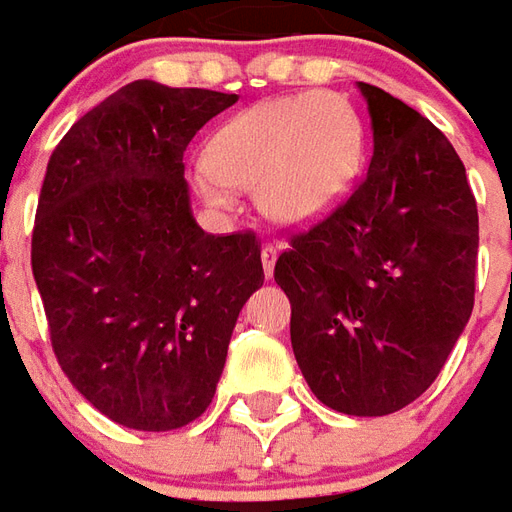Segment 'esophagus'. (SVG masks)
Masks as SVG:
<instances>
[{
    "mask_svg": "<svg viewBox=\"0 0 512 512\" xmlns=\"http://www.w3.org/2000/svg\"><path fill=\"white\" fill-rule=\"evenodd\" d=\"M260 260H263V271H266V277H271V274H274V266H277V249H274V246H263Z\"/></svg>",
    "mask_w": 512,
    "mask_h": 512,
    "instance_id": "esophagus-1",
    "label": "esophagus"
}]
</instances>
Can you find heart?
Wrapping results in <instances>:
<instances>
[{
    "mask_svg": "<svg viewBox=\"0 0 512 512\" xmlns=\"http://www.w3.org/2000/svg\"><path fill=\"white\" fill-rule=\"evenodd\" d=\"M365 164V126L343 95L271 98L230 117L194 164V186L230 211L235 186L255 189L271 222L307 227L351 194Z\"/></svg>",
    "mask_w": 512,
    "mask_h": 512,
    "instance_id": "obj_1",
    "label": "heart"
}]
</instances>
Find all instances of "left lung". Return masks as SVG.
<instances>
[{"label":"left lung","instance_id":"obj_1","mask_svg":"<svg viewBox=\"0 0 512 512\" xmlns=\"http://www.w3.org/2000/svg\"><path fill=\"white\" fill-rule=\"evenodd\" d=\"M373 126L365 180L323 222L290 235L274 279L315 397L384 417L428 389L474 307L477 202L430 120L359 82Z\"/></svg>","mask_w":512,"mask_h":512}]
</instances>
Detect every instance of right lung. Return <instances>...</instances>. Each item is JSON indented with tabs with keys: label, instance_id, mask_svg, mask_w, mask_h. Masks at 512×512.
<instances>
[{
	"label": "right lung",
	"instance_id": "1",
	"mask_svg": "<svg viewBox=\"0 0 512 512\" xmlns=\"http://www.w3.org/2000/svg\"><path fill=\"white\" fill-rule=\"evenodd\" d=\"M235 101L139 79L49 158L32 274L62 373L117 425L158 433L200 417L263 285L257 235L205 233L183 178L194 134Z\"/></svg>",
	"mask_w": 512,
	"mask_h": 512
}]
</instances>
